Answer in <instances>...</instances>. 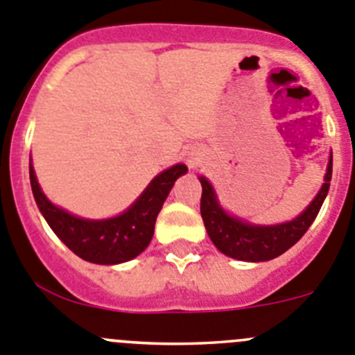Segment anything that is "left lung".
I'll use <instances>...</instances> for the list:
<instances>
[{
    "mask_svg": "<svg viewBox=\"0 0 355 355\" xmlns=\"http://www.w3.org/2000/svg\"><path fill=\"white\" fill-rule=\"evenodd\" d=\"M331 175H333V155L329 158L326 178H324L326 183L322 184L313 202L292 222L271 227L250 225L237 218L229 216L218 204L209 181L206 178H200V184H202L200 214H202L204 225H206L211 241L220 252L237 260L264 262V260L276 259L287 252L291 246H294L310 229L329 191Z\"/></svg>",
    "mask_w": 355,
    "mask_h": 355,
    "instance_id": "8db88e82",
    "label": "left lung"
}]
</instances>
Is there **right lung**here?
I'll list each match as a JSON object with an SVG mask.
<instances>
[{
	"label": "right lung",
	"mask_w": 355,
	"mask_h": 355,
	"mask_svg": "<svg viewBox=\"0 0 355 355\" xmlns=\"http://www.w3.org/2000/svg\"><path fill=\"white\" fill-rule=\"evenodd\" d=\"M187 171V165L178 164L158 174L132 207L110 220H83L49 202L38 187L31 164L29 181L38 209L61 241L87 262L110 266L135 259L148 248L155 234L156 216L174 181Z\"/></svg>",
	"instance_id": "add662e5"
}]
</instances>
